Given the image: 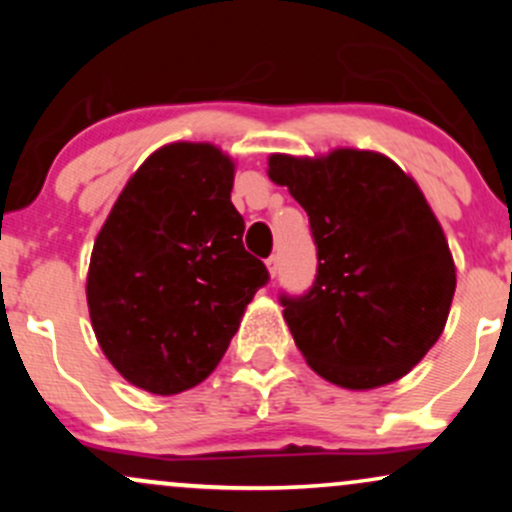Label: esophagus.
<instances>
[{"label": "esophagus", "mask_w": 512, "mask_h": 512, "mask_svg": "<svg viewBox=\"0 0 512 512\" xmlns=\"http://www.w3.org/2000/svg\"><path fill=\"white\" fill-rule=\"evenodd\" d=\"M267 269H269V274H272V276L279 274V257H276V255L267 257Z\"/></svg>", "instance_id": "34e87169"}]
</instances>
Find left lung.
Instances as JSON below:
<instances>
[{
	"label": "left lung",
	"instance_id": "1",
	"mask_svg": "<svg viewBox=\"0 0 512 512\" xmlns=\"http://www.w3.org/2000/svg\"><path fill=\"white\" fill-rule=\"evenodd\" d=\"M269 178L305 209L317 274L286 296L284 320L317 375L346 390L395 383L443 334L452 262L419 185L375 151L269 156Z\"/></svg>",
	"mask_w": 512,
	"mask_h": 512
}]
</instances>
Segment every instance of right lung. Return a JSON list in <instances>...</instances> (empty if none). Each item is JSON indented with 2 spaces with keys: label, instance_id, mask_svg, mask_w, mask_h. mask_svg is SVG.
<instances>
[{
  "label": "right lung",
  "instance_id": "1",
  "mask_svg": "<svg viewBox=\"0 0 512 512\" xmlns=\"http://www.w3.org/2000/svg\"><path fill=\"white\" fill-rule=\"evenodd\" d=\"M233 170L211 144L161 146L129 178L93 243V332L117 373L151 395L202 383L269 281L243 245Z\"/></svg>",
  "mask_w": 512,
  "mask_h": 512
}]
</instances>
